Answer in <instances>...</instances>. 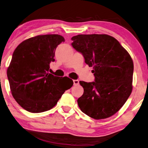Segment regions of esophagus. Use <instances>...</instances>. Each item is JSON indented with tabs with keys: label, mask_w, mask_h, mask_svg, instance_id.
<instances>
[{
	"label": "esophagus",
	"mask_w": 148,
	"mask_h": 148,
	"mask_svg": "<svg viewBox=\"0 0 148 148\" xmlns=\"http://www.w3.org/2000/svg\"><path fill=\"white\" fill-rule=\"evenodd\" d=\"M73 84H74V85H78L79 84V80L78 79H75V80H73Z\"/></svg>",
	"instance_id": "obj_1"
}]
</instances>
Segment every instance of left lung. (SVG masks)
Masks as SVG:
<instances>
[{
	"instance_id": "8db88e82",
	"label": "left lung",
	"mask_w": 148,
	"mask_h": 148,
	"mask_svg": "<svg viewBox=\"0 0 148 148\" xmlns=\"http://www.w3.org/2000/svg\"><path fill=\"white\" fill-rule=\"evenodd\" d=\"M72 46L93 67L95 81H79L84 88L77 100L81 110L92 119L108 118L126 103L132 90L134 63L128 52L106 34L73 36Z\"/></svg>"
}]
</instances>
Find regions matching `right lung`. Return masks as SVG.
Instances as JSON below:
<instances>
[{
  "instance_id": "right-lung-1",
  "label": "right lung",
  "mask_w": 148,
  "mask_h": 148,
  "mask_svg": "<svg viewBox=\"0 0 148 148\" xmlns=\"http://www.w3.org/2000/svg\"><path fill=\"white\" fill-rule=\"evenodd\" d=\"M62 42L60 35H40L24 40L14 51L7 69L10 90L18 104L29 112L50 110L73 85L67 77L49 73L56 47Z\"/></svg>"
}]
</instances>
